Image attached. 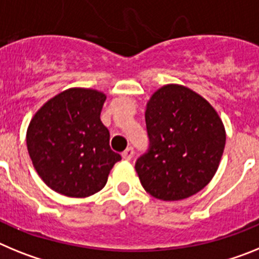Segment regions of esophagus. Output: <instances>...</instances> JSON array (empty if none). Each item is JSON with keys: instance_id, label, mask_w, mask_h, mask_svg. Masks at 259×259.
<instances>
[{"instance_id": "obj_1", "label": "esophagus", "mask_w": 259, "mask_h": 259, "mask_svg": "<svg viewBox=\"0 0 259 259\" xmlns=\"http://www.w3.org/2000/svg\"><path fill=\"white\" fill-rule=\"evenodd\" d=\"M122 157L123 159H125V161H131L132 157H134V148H131V146L127 148V149L122 153Z\"/></svg>"}]
</instances>
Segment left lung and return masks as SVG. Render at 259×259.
Segmentation results:
<instances>
[{"mask_svg":"<svg viewBox=\"0 0 259 259\" xmlns=\"http://www.w3.org/2000/svg\"><path fill=\"white\" fill-rule=\"evenodd\" d=\"M145 120L150 146L135 164L144 189L158 200L179 201L205 188L226 145L217 110L192 89L167 84L146 104Z\"/></svg>","mask_w":259,"mask_h":259,"instance_id":"obj_1","label":"left lung"}]
</instances>
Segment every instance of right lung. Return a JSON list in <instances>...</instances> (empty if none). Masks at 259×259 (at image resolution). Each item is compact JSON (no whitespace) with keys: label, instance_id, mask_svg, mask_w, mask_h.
<instances>
[{"label":"right lung","instance_id":"right-lung-1","mask_svg":"<svg viewBox=\"0 0 259 259\" xmlns=\"http://www.w3.org/2000/svg\"><path fill=\"white\" fill-rule=\"evenodd\" d=\"M105 93L70 88L36 111L27 128V149L36 172L57 193L84 198L105 187L110 170L122 159L110 148L101 122Z\"/></svg>","mask_w":259,"mask_h":259}]
</instances>
